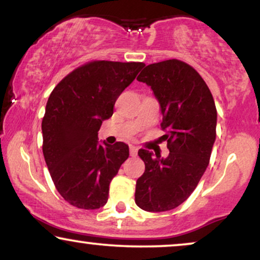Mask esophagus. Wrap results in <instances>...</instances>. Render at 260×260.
Wrapping results in <instances>:
<instances>
[{
    "label": "esophagus",
    "instance_id": "esophagus-1",
    "mask_svg": "<svg viewBox=\"0 0 260 260\" xmlns=\"http://www.w3.org/2000/svg\"><path fill=\"white\" fill-rule=\"evenodd\" d=\"M138 151V148L135 147V145H130V155L131 156H136Z\"/></svg>",
    "mask_w": 260,
    "mask_h": 260
}]
</instances>
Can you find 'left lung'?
I'll return each instance as SVG.
<instances>
[{"instance_id": "left-lung-1", "label": "left lung", "mask_w": 260, "mask_h": 260, "mask_svg": "<svg viewBox=\"0 0 260 260\" xmlns=\"http://www.w3.org/2000/svg\"><path fill=\"white\" fill-rule=\"evenodd\" d=\"M137 80L158 99L169 155L157 159L138 150L145 170L136 182L135 202L148 212L170 211L189 198L207 168L216 136L215 103L197 70L181 60L150 63Z\"/></svg>"}]
</instances>
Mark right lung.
Wrapping results in <instances>:
<instances>
[{
  "label": "right lung",
  "instance_id": "obj_1",
  "mask_svg": "<svg viewBox=\"0 0 260 260\" xmlns=\"http://www.w3.org/2000/svg\"><path fill=\"white\" fill-rule=\"evenodd\" d=\"M143 67L93 60L67 74L49 95L42 151L56 190L74 207L97 209L108 201L110 182L129 157V147L123 142L101 145L98 131Z\"/></svg>",
  "mask_w": 260,
  "mask_h": 260
}]
</instances>
